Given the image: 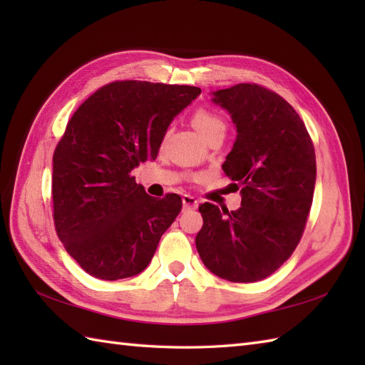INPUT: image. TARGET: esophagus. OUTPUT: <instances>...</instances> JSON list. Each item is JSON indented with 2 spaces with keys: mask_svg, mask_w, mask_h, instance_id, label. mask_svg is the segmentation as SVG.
I'll return each instance as SVG.
<instances>
[{
  "mask_svg": "<svg viewBox=\"0 0 365 365\" xmlns=\"http://www.w3.org/2000/svg\"><path fill=\"white\" fill-rule=\"evenodd\" d=\"M182 202H183L185 210H195V208H197V205H199L197 199H195V197L190 196V195H185L182 197Z\"/></svg>",
  "mask_w": 365,
  "mask_h": 365,
  "instance_id": "34e87169",
  "label": "esophagus"
}]
</instances>
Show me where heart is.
Wrapping results in <instances>:
<instances>
[{
	"label": "heart",
	"instance_id": "b5f03b06",
	"mask_svg": "<svg viewBox=\"0 0 365 365\" xmlns=\"http://www.w3.org/2000/svg\"><path fill=\"white\" fill-rule=\"evenodd\" d=\"M192 123L197 128V131L205 139L213 136L220 131H226V122L221 118L218 113H215L208 108H199L192 114Z\"/></svg>",
	"mask_w": 365,
	"mask_h": 365
}]
</instances>
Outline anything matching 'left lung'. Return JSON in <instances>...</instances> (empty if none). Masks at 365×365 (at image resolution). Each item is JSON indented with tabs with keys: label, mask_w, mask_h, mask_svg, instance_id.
I'll return each mask as SVG.
<instances>
[{
	"label": "left lung",
	"mask_w": 365,
	"mask_h": 365,
	"mask_svg": "<svg viewBox=\"0 0 365 365\" xmlns=\"http://www.w3.org/2000/svg\"><path fill=\"white\" fill-rule=\"evenodd\" d=\"M213 102L237 127L222 170L240 190L242 207L200 205L196 247L213 274L257 282L290 257L304 232L317 177L314 144L293 106L259 84L220 89Z\"/></svg>",
	"instance_id": "obj_1"
}]
</instances>
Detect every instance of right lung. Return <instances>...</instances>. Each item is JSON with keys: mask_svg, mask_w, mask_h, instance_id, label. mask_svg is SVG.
<instances>
[{"mask_svg": "<svg viewBox=\"0 0 365 365\" xmlns=\"http://www.w3.org/2000/svg\"><path fill=\"white\" fill-rule=\"evenodd\" d=\"M199 94L195 86L113 81L67 122L53 153V220L66 251L91 276L141 273L180 213V196H149L131 170L157 158L169 123Z\"/></svg>", "mask_w": 365, "mask_h": 365, "instance_id": "right-lung-1", "label": "right lung"}]
</instances>
